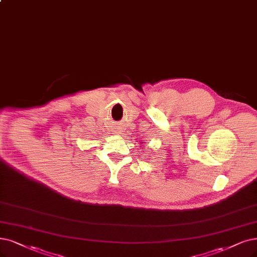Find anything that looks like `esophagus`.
<instances>
[{
	"label": "esophagus",
	"mask_w": 257,
	"mask_h": 257,
	"mask_svg": "<svg viewBox=\"0 0 257 257\" xmlns=\"http://www.w3.org/2000/svg\"><path fill=\"white\" fill-rule=\"evenodd\" d=\"M114 132H115V134H119V130L117 129V130H115V131H114Z\"/></svg>",
	"instance_id": "34e87169"
}]
</instances>
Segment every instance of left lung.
I'll use <instances>...</instances> for the list:
<instances>
[{
  "label": "left lung",
  "mask_w": 257,
  "mask_h": 257,
  "mask_svg": "<svg viewBox=\"0 0 257 257\" xmlns=\"http://www.w3.org/2000/svg\"><path fill=\"white\" fill-rule=\"evenodd\" d=\"M141 143H143V142H141Z\"/></svg>",
  "instance_id": "obj_1"
}]
</instances>
